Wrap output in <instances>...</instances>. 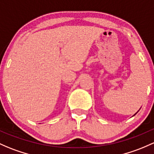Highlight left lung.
Wrapping results in <instances>:
<instances>
[{
  "label": "left lung",
  "instance_id": "8db88e82",
  "mask_svg": "<svg viewBox=\"0 0 154 154\" xmlns=\"http://www.w3.org/2000/svg\"><path fill=\"white\" fill-rule=\"evenodd\" d=\"M137 113H136V114H137ZM135 114H134V115H135Z\"/></svg>",
  "mask_w": 154,
  "mask_h": 154
}]
</instances>
